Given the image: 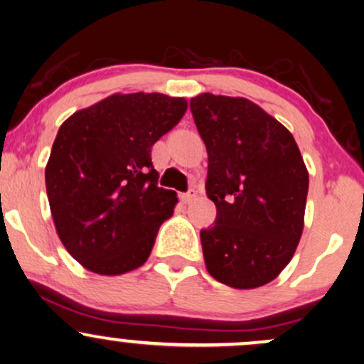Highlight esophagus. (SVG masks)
<instances>
[{"mask_svg":"<svg viewBox=\"0 0 364 364\" xmlns=\"http://www.w3.org/2000/svg\"><path fill=\"white\" fill-rule=\"evenodd\" d=\"M195 191H188V193H181V195H179V200L183 201V203H190V201H193L195 200Z\"/></svg>","mask_w":364,"mask_h":364,"instance_id":"1","label":"esophagus"}]
</instances>
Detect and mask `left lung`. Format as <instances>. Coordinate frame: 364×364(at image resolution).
<instances>
[{
	"label": "left lung",
	"instance_id": "left-lung-1",
	"mask_svg": "<svg viewBox=\"0 0 364 364\" xmlns=\"http://www.w3.org/2000/svg\"><path fill=\"white\" fill-rule=\"evenodd\" d=\"M190 109L208 153L213 227L201 230L206 269L235 289L269 284L304 228L309 174L291 132L243 97L201 94Z\"/></svg>",
	"mask_w": 364,
	"mask_h": 364
}]
</instances>
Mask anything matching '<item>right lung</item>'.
Segmentation results:
<instances>
[{
	"label": "right lung",
	"mask_w": 364,
	"mask_h": 364,
	"mask_svg": "<svg viewBox=\"0 0 364 364\" xmlns=\"http://www.w3.org/2000/svg\"><path fill=\"white\" fill-rule=\"evenodd\" d=\"M164 94H114L58 129L45 168L55 228L90 272L121 275L148 260L176 191L158 186L151 148L185 116Z\"/></svg>",
	"instance_id": "add662e5"
}]
</instances>
